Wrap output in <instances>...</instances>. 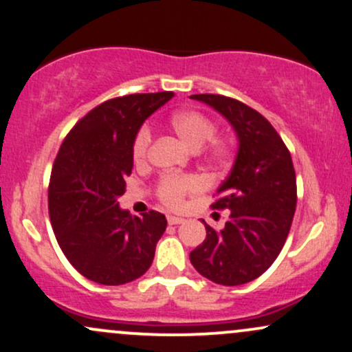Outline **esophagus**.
I'll use <instances>...</instances> for the list:
<instances>
[{"label":"esophagus","mask_w":352,"mask_h":352,"mask_svg":"<svg viewBox=\"0 0 352 352\" xmlns=\"http://www.w3.org/2000/svg\"><path fill=\"white\" fill-rule=\"evenodd\" d=\"M167 221L170 225H180V223H184V218H180V217H173V215H167Z\"/></svg>","instance_id":"1"}]
</instances>
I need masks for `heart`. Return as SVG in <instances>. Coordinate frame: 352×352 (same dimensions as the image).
Listing matches in <instances>:
<instances>
[{"label":"heart","mask_w":352,"mask_h":352,"mask_svg":"<svg viewBox=\"0 0 352 352\" xmlns=\"http://www.w3.org/2000/svg\"><path fill=\"white\" fill-rule=\"evenodd\" d=\"M170 127L177 135L184 140L193 151H200L204 147L205 155L213 162H225L230 155V147L225 140L215 139L218 127L210 117L199 111H180L170 117ZM152 144V131L148 125H142L137 131L132 144V155L137 162L147 157L148 147ZM204 187L201 180L195 175H177L167 173L157 182V195L167 207H180L185 195L192 192H199Z\"/></svg>","instance_id":"b5f03b06"}]
</instances>
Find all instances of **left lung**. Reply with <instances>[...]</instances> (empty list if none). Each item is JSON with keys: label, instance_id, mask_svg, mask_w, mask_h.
Instances as JSON below:
<instances>
[{"label": "left lung", "instance_id": "1", "mask_svg": "<svg viewBox=\"0 0 352 352\" xmlns=\"http://www.w3.org/2000/svg\"><path fill=\"white\" fill-rule=\"evenodd\" d=\"M232 124L238 153L213 208L230 210L221 230L205 223L207 238L190 253L201 276L223 286L261 276L280 254L296 210V173L292 153L260 112L220 94H193Z\"/></svg>", "mask_w": 352, "mask_h": 352}]
</instances>
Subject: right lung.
Here are the masks:
<instances>
[{
  "label": "right lung",
  "mask_w": 352,
  "mask_h": 352,
  "mask_svg": "<svg viewBox=\"0 0 352 352\" xmlns=\"http://www.w3.org/2000/svg\"><path fill=\"white\" fill-rule=\"evenodd\" d=\"M172 98L165 91L109 99L60 144L47 190L50 218L63 253L87 280L117 286L151 268L167 220L155 210L131 217L117 199L134 167L137 131Z\"/></svg>",
  "instance_id": "1"
}]
</instances>
